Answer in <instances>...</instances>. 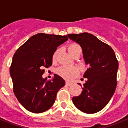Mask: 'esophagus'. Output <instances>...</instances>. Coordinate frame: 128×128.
Instances as JSON below:
<instances>
[{
	"mask_svg": "<svg viewBox=\"0 0 128 128\" xmlns=\"http://www.w3.org/2000/svg\"><path fill=\"white\" fill-rule=\"evenodd\" d=\"M66 85L67 86H70L72 85V83H70V82H66Z\"/></svg>",
	"mask_w": 128,
	"mask_h": 128,
	"instance_id": "34e87169",
	"label": "esophagus"
}]
</instances>
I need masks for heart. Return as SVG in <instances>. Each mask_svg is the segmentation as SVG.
<instances>
[{
	"label": "heart",
	"mask_w": 128,
	"mask_h": 128,
	"mask_svg": "<svg viewBox=\"0 0 128 128\" xmlns=\"http://www.w3.org/2000/svg\"><path fill=\"white\" fill-rule=\"evenodd\" d=\"M68 50L71 56H74L77 52H81L82 48L79 44L76 43H72L68 46ZM58 54V50H56L52 55V60L53 61L56 60ZM58 74L67 80H71L74 77H76L79 74V70L74 66H62L58 68L57 70Z\"/></svg>",
	"instance_id": "heart-1"
}]
</instances>
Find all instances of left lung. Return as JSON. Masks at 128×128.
<instances>
[{
    "label": "left lung",
    "mask_w": 128,
    "mask_h": 128,
    "mask_svg": "<svg viewBox=\"0 0 128 128\" xmlns=\"http://www.w3.org/2000/svg\"><path fill=\"white\" fill-rule=\"evenodd\" d=\"M67 36L80 44L85 63L89 65L84 74L87 80L83 84L82 93L72 98L73 104L84 113H96L107 105L117 86L118 62L115 52L108 44L90 33Z\"/></svg>",
    "instance_id": "1"
}]
</instances>
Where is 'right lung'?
<instances>
[{
  "mask_svg": "<svg viewBox=\"0 0 128 128\" xmlns=\"http://www.w3.org/2000/svg\"><path fill=\"white\" fill-rule=\"evenodd\" d=\"M67 36L39 33L30 37L14 54L10 68L13 91L20 104L32 113H42L52 107L59 90L65 85L60 76L43 78L44 68L52 64L57 47Z\"/></svg>",
  "mask_w": 128,
  "mask_h": 128,
  "instance_id": "right-lung-1",
  "label": "right lung"
}]
</instances>
